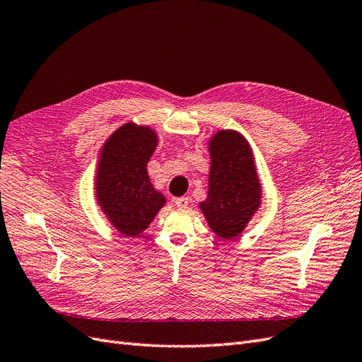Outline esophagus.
Masks as SVG:
<instances>
[{"mask_svg": "<svg viewBox=\"0 0 362 362\" xmlns=\"http://www.w3.org/2000/svg\"><path fill=\"white\" fill-rule=\"evenodd\" d=\"M173 202L178 208H181V210H184V208L189 206V198H184V196H181V198H175Z\"/></svg>", "mask_w": 362, "mask_h": 362, "instance_id": "34e87169", "label": "esophagus"}]
</instances>
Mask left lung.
<instances>
[{"mask_svg": "<svg viewBox=\"0 0 362 362\" xmlns=\"http://www.w3.org/2000/svg\"><path fill=\"white\" fill-rule=\"evenodd\" d=\"M211 166L206 199L199 204L213 233L231 240L258 211L262 189L249 141L235 129H218L208 141Z\"/></svg>", "mask_w": 362, "mask_h": 362, "instance_id": "1", "label": "left lung"}]
</instances>
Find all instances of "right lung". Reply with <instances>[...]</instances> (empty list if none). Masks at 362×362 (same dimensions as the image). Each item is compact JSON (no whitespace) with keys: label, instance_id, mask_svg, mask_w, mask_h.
I'll list each match as a JSON object with an SVG mask.
<instances>
[{"label":"right lung","instance_id":"add662e5","mask_svg":"<svg viewBox=\"0 0 362 362\" xmlns=\"http://www.w3.org/2000/svg\"><path fill=\"white\" fill-rule=\"evenodd\" d=\"M158 144L156 131L134 122L124 124L108 137L96 163V202L107 221L125 237H136L166 204L154 189L148 161Z\"/></svg>","mask_w":362,"mask_h":362}]
</instances>
